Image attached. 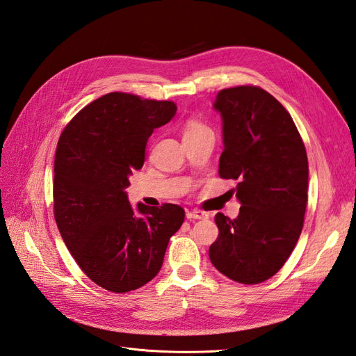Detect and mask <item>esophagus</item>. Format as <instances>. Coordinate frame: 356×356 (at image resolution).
<instances>
[{
    "mask_svg": "<svg viewBox=\"0 0 356 356\" xmlns=\"http://www.w3.org/2000/svg\"><path fill=\"white\" fill-rule=\"evenodd\" d=\"M187 218L188 220H207L208 218V213L203 212V211H188L187 212Z\"/></svg>",
    "mask_w": 356,
    "mask_h": 356,
    "instance_id": "34e87169",
    "label": "esophagus"
}]
</instances>
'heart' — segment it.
Wrapping results in <instances>:
<instances>
[{"instance_id": "heart-1", "label": "heart", "mask_w": 356, "mask_h": 356, "mask_svg": "<svg viewBox=\"0 0 356 356\" xmlns=\"http://www.w3.org/2000/svg\"><path fill=\"white\" fill-rule=\"evenodd\" d=\"M202 131H208V127L202 124L200 122L197 120H188L184 126V136H188V135H195V134H199Z\"/></svg>"}]
</instances>
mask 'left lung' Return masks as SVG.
Returning a JSON list of instances; mask_svg holds the SVG:
<instances>
[{"label":"left lung","mask_w":356,"mask_h":356,"mask_svg":"<svg viewBox=\"0 0 356 356\" xmlns=\"http://www.w3.org/2000/svg\"><path fill=\"white\" fill-rule=\"evenodd\" d=\"M224 149L218 174L238 181L241 212H218L209 258L218 272L245 285L281 270L301 234L307 204V154L289 113L255 86L218 92Z\"/></svg>","instance_id":"left-lung-1"}]
</instances>
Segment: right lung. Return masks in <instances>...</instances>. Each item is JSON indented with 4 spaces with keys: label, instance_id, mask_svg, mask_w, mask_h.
Here are the masks:
<instances>
[{
    "label": "right lung",
    "instance_id": "1",
    "mask_svg": "<svg viewBox=\"0 0 356 356\" xmlns=\"http://www.w3.org/2000/svg\"><path fill=\"white\" fill-rule=\"evenodd\" d=\"M177 113L170 101L113 92L86 105L62 132L55 156V220L74 260L113 293L141 288L160 272L178 204L131 207L129 177L141 169L148 138Z\"/></svg>",
    "mask_w": 356,
    "mask_h": 356
}]
</instances>
